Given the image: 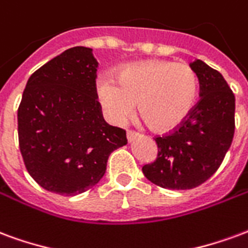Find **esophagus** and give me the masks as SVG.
Wrapping results in <instances>:
<instances>
[{
  "label": "esophagus",
  "instance_id": "1",
  "mask_svg": "<svg viewBox=\"0 0 248 248\" xmlns=\"http://www.w3.org/2000/svg\"><path fill=\"white\" fill-rule=\"evenodd\" d=\"M137 137H139V133H136V132H132V131L126 132V139H128V142H132L133 140H136Z\"/></svg>",
  "mask_w": 248,
  "mask_h": 248
}]
</instances>
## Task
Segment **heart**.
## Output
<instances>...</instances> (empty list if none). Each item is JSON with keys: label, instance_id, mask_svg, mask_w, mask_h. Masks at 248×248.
Masks as SVG:
<instances>
[{"label": "heart", "instance_id": "heart-1", "mask_svg": "<svg viewBox=\"0 0 248 248\" xmlns=\"http://www.w3.org/2000/svg\"><path fill=\"white\" fill-rule=\"evenodd\" d=\"M198 77L186 63L153 59L126 64L117 80L100 75L96 96L107 119L116 125L139 109L156 132H171L190 116L198 97Z\"/></svg>", "mask_w": 248, "mask_h": 248}]
</instances>
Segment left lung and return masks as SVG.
I'll return each mask as SVG.
<instances>
[{
    "label": "left lung",
    "mask_w": 248,
    "mask_h": 248,
    "mask_svg": "<svg viewBox=\"0 0 248 248\" xmlns=\"http://www.w3.org/2000/svg\"><path fill=\"white\" fill-rule=\"evenodd\" d=\"M200 80V102L181 126L156 137L155 162L142 166L155 185L187 190L209 180L223 161L235 131V96L218 72L197 59L190 64Z\"/></svg>",
    "instance_id": "1"
}]
</instances>
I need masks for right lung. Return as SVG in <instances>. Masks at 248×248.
Segmentation results:
<instances>
[{"instance_id":"add662e5","label":"right lung","mask_w":248,"mask_h":248,"mask_svg":"<svg viewBox=\"0 0 248 248\" xmlns=\"http://www.w3.org/2000/svg\"><path fill=\"white\" fill-rule=\"evenodd\" d=\"M92 48L63 51L29 78L18 108V140L29 174L61 196H77L102 180L125 131L107 124L96 99Z\"/></svg>"}]
</instances>
